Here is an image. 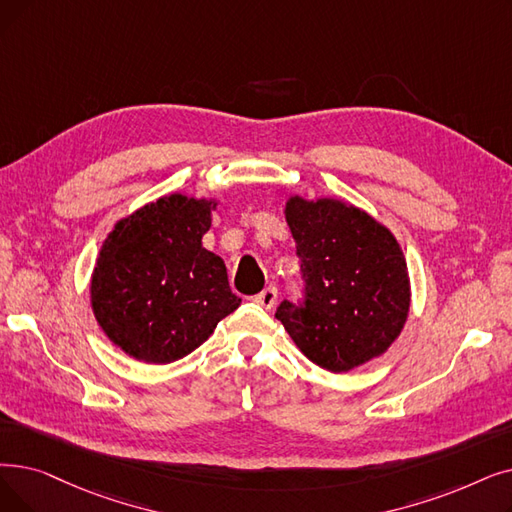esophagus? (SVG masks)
<instances>
[{"mask_svg":"<svg viewBox=\"0 0 512 512\" xmlns=\"http://www.w3.org/2000/svg\"><path fill=\"white\" fill-rule=\"evenodd\" d=\"M276 299H278V288L276 286H268V288H263L259 295L253 297V303H257L263 309H272Z\"/></svg>","mask_w":512,"mask_h":512,"instance_id":"esophagus-1","label":"esophagus"}]
</instances>
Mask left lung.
<instances>
[{
	"mask_svg": "<svg viewBox=\"0 0 512 512\" xmlns=\"http://www.w3.org/2000/svg\"><path fill=\"white\" fill-rule=\"evenodd\" d=\"M301 259V301H282L276 318L307 358L347 372L376 358L402 332L410 282L393 234L341 201L286 203Z\"/></svg>",
	"mask_w": 512,
	"mask_h": 512,
	"instance_id": "1",
	"label": "left lung"
}]
</instances>
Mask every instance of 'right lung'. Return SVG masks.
<instances>
[{
  "label": "right lung",
  "mask_w": 512,
  "mask_h": 512,
  "mask_svg": "<svg viewBox=\"0 0 512 512\" xmlns=\"http://www.w3.org/2000/svg\"><path fill=\"white\" fill-rule=\"evenodd\" d=\"M207 201L159 198L119 221L92 276V307L108 339L131 358L169 364L203 345L240 305L226 265L203 247Z\"/></svg>",
  "instance_id": "obj_1"
}]
</instances>
